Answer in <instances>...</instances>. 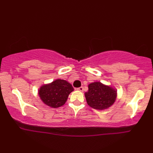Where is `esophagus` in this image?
Here are the masks:
<instances>
[{"mask_svg":"<svg viewBox=\"0 0 153 153\" xmlns=\"http://www.w3.org/2000/svg\"><path fill=\"white\" fill-rule=\"evenodd\" d=\"M77 90H78V91L83 92V91H84V88H83L82 86V87H79V88H77Z\"/></svg>","mask_w":153,"mask_h":153,"instance_id":"obj_1","label":"esophagus"}]
</instances>
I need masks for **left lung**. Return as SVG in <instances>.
Segmentation results:
<instances>
[{"instance_id":"left-lung-1","label":"left lung","mask_w":153,"mask_h":153,"mask_svg":"<svg viewBox=\"0 0 153 153\" xmlns=\"http://www.w3.org/2000/svg\"><path fill=\"white\" fill-rule=\"evenodd\" d=\"M86 102L90 107L97 110L107 109L117 98V90L111 86L95 82L88 84V90L85 93Z\"/></svg>"}]
</instances>
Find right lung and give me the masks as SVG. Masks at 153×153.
I'll use <instances>...</instances> for the list:
<instances>
[{"instance_id": "right-lung-1", "label": "right lung", "mask_w": 153, "mask_h": 153, "mask_svg": "<svg viewBox=\"0 0 153 153\" xmlns=\"http://www.w3.org/2000/svg\"><path fill=\"white\" fill-rule=\"evenodd\" d=\"M74 88L66 80L56 79L49 84H44L38 89L42 101L51 108H58L66 102Z\"/></svg>"}]
</instances>
